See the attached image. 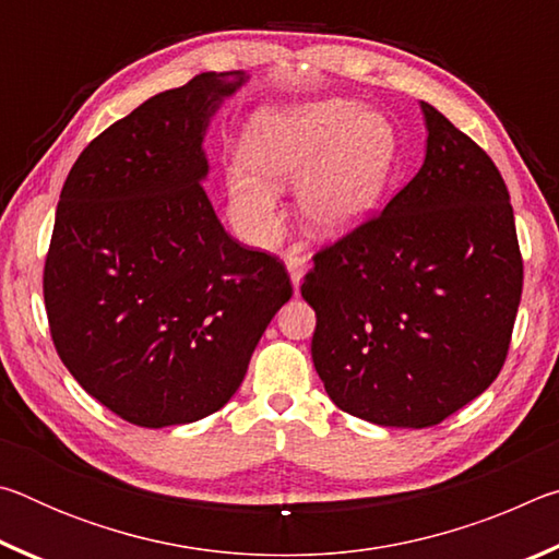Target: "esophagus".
Listing matches in <instances>:
<instances>
[{
    "instance_id": "obj_1",
    "label": "esophagus",
    "mask_w": 559,
    "mask_h": 559,
    "mask_svg": "<svg viewBox=\"0 0 559 559\" xmlns=\"http://www.w3.org/2000/svg\"><path fill=\"white\" fill-rule=\"evenodd\" d=\"M306 263H308V259L306 257H300V253H288L286 257V266H288V273H290V281H293V286H300V281H302V273H306Z\"/></svg>"
}]
</instances>
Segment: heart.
<instances>
[{"mask_svg":"<svg viewBox=\"0 0 559 559\" xmlns=\"http://www.w3.org/2000/svg\"><path fill=\"white\" fill-rule=\"evenodd\" d=\"M243 169L229 175V200L253 241L278 229L273 187L298 185L302 222L335 236L365 219L382 192L392 132L353 100H320L253 118L243 138Z\"/></svg>","mask_w":559,"mask_h":559,"instance_id":"obj_1","label":"heart"}]
</instances>
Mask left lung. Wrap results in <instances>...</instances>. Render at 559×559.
Here are the masks:
<instances>
[{
	"instance_id": "left-lung-1",
	"label": "left lung",
	"mask_w": 559,
	"mask_h": 559,
	"mask_svg": "<svg viewBox=\"0 0 559 559\" xmlns=\"http://www.w3.org/2000/svg\"><path fill=\"white\" fill-rule=\"evenodd\" d=\"M427 157L380 214L323 246L300 293L313 365L340 409L424 429L486 392L520 296L515 216L486 150L421 103Z\"/></svg>"
}]
</instances>
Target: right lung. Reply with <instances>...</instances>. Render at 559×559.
<instances>
[{"instance_id":"add662e5","label":"right lung","mask_w":559,"mask_h":559,"mask_svg":"<svg viewBox=\"0 0 559 559\" xmlns=\"http://www.w3.org/2000/svg\"><path fill=\"white\" fill-rule=\"evenodd\" d=\"M243 83L200 73L91 140L66 177L44 263L56 353L120 419L163 429L239 390L293 296L278 257L224 231L204 192V128Z\"/></svg>"}]
</instances>
